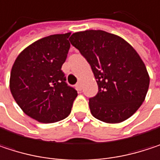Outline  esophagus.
I'll use <instances>...</instances> for the list:
<instances>
[{"label": "esophagus", "mask_w": 160, "mask_h": 160, "mask_svg": "<svg viewBox=\"0 0 160 160\" xmlns=\"http://www.w3.org/2000/svg\"><path fill=\"white\" fill-rule=\"evenodd\" d=\"M76 89H77L78 91H80V90H81V83H80V82H78V83L76 84Z\"/></svg>", "instance_id": "obj_1"}]
</instances>
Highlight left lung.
I'll use <instances>...</instances> for the list:
<instances>
[{
	"label": "left lung",
	"mask_w": 160,
	"mask_h": 160,
	"mask_svg": "<svg viewBox=\"0 0 160 160\" xmlns=\"http://www.w3.org/2000/svg\"><path fill=\"white\" fill-rule=\"evenodd\" d=\"M90 64L98 92L89 99L92 115L107 123H119L141 107L149 75L137 52L125 40L104 30L73 33L69 39Z\"/></svg>",
	"instance_id": "8db88e82"
}]
</instances>
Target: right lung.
<instances>
[{"label":"right lung","instance_id":"1","mask_svg":"<svg viewBox=\"0 0 160 160\" xmlns=\"http://www.w3.org/2000/svg\"><path fill=\"white\" fill-rule=\"evenodd\" d=\"M70 33L42 38L16 57L10 75V90L19 108L42 123L66 118L78 95L61 70L70 43Z\"/></svg>","mask_w":160,"mask_h":160}]
</instances>
